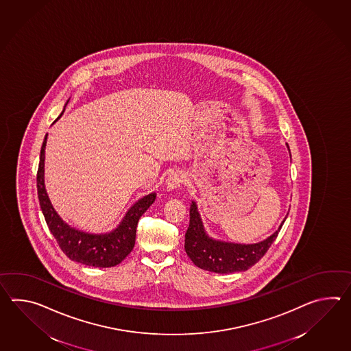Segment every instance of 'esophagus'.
Wrapping results in <instances>:
<instances>
[{"instance_id":"esophagus-1","label":"esophagus","mask_w":351,"mask_h":351,"mask_svg":"<svg viewBox=\"0 0 351 351\" xmlns=\"http://www.w3.org/2000/svg\"><path fill=\"white\" fill-rule=\"evenodd\" d=\"M185 181V176L181 173V172H171L169 175V178L166 179V189L167 191H173L176 189H179Z\"/></svg>"}]
</instances>
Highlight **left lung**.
<instances>
[{"label": "left lung", "instance_id": "left-lung-1", "mask_svg": "<svg viewBox=\"0 0 351 351\" xmlns=\"http://www.w3.org/2000/svg\"><path fill=\"white\" fill-rule=\"evenodd\" d=\"M287 148L289 151V145ZM286 218L280 223V228L262 242L253 244L224 242L214 239L206 233L197 205L193 200L190 204V224L185 234V252L196 267L205 271L221 274L243 272L265 256L276 241Z\"/></svg>", "mask_w": 351, "mask_h": 351}]
</instances>
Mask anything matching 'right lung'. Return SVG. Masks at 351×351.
I'll use <instances>...</instances> for the list:
<instances>
[{"label": "right lung", "instance_id": "1", "mask_svg": "<svg viewBox=\"0 0 351 351\" xmlns=\"http://www.w3.org/2000/svg\"><path fill=\"white\" fill-rule=\"evenodd\" d=\"M68 101L65 103V106L68 104ZM65 106L62 109V114L65 110ZM60 117H58V119ZM47 140V134L44 138L41 151H40L39 170H38L36 182H38L40 208L44 214V218L50 232L54 235L64 254L74 262L89 265V267H99V268H108V267L119 265L133 250L134 242H136L137 223L143 215V213L147 210L155 202L156 193L146 195L133 204L125 213V217L122 218L117 228H114L108 233H88V232L75 229L59 217V214L53 208L51 202L47 196L45 180H44Z\"/></svg>", "mask_w": 351, "mask_h": 351}]
</instances>
